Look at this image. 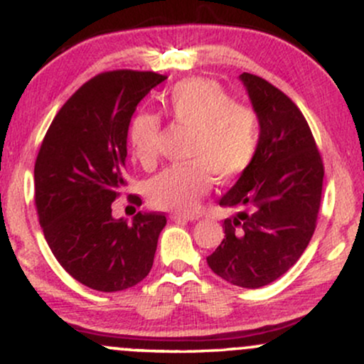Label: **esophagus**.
I'll use <instances>...</instances> for the list:
<instances>
[{"mask_svg": "<svg viewBox=\"0 0 364 364\" xmlns=\"http://www.w3.org/2000/svg\"><path fill=\"white\" fill-rule=\"evenodd\" d=\"M171 219L176 220V223H188V220H196L198 217L196 215H186V214H173Z\"/></svg>", "mask_w": 364, "mask_h": 364, "instance_id": "esophagus-1", "label": "esophagus"}]
</instances>
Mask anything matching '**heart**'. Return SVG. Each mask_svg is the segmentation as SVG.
Segmentation results:
<instances>
[{
	"label": "heart",
	"instance_id": "heart-1",
	"mask_svg": "<svg viewBox=\"0 0 364 364\" xmlns=\"http://www.w3.org/2000/svg\"><path fill=\"white\" fill-rule=\"evenodd\" d=\"M166 116L191 129L188 164L174 166L145 186L149 203L159 210L191 214L208 193L212 179L229 183L250 169L258 154L262 124L257 111L235 99L219 83L190 78L176 83L164 99ZM161 118L139 111L128 124L133 159L150 164L156 159Z\"/></svg>",
	"mask_w": 364,
	"mask_h": 364
}]
</instances>
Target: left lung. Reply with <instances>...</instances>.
Segmentation results:
<instances>
[{
  "label": "left lung",
  "mask_w": 364,
  "mask_h": 364,
  "mask_svg": "<svg viewBox=\"0 0 364 364\" xmlns=\"http://www.w3.org/2000/svg\"><path fill=\"white\" fill-rule=\"evenodd\" d=\"M262 124L258 154L220 198L237 207L207 263L224 281L257 289L299 260L318 219L323 161L299 107L262 77L240 75Z\"/></svg>",
  "instance_id": "obj_1"
}]
</instances>
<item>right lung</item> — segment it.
<instances>
[{"instance_id": "right-lung-1", "label": "right lung", "mask_w": 364, "mask_h": 364, "mask_svg": "<svg viewBox=\"0 0 364 364\" xmlns=\"http://www.w3.org/2000/svg\"><path fill=\"white\" fill-rule=\"evenodd\" d=\"M166 75L114 70L95 75L68 99L36 159V208L56 260L90 289L123 291L147 277L166 225L159 212L128 224L111 203L127 186L128 124ZM139 205L141 200L135 196Z\"/></svg>"}]
</instances>
